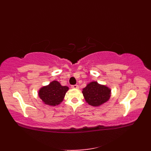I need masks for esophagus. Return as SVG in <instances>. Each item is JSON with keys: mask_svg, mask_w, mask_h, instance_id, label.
Masks as SVG:
<instances>
[{"mask_svg": "<svg viewBox=\"0 0 151 151\" xmlns=\"http://www.w3.org/2000/svg\"><path fill=\"white\" fill-rule=\"evenodd\" d=\"M71 88H72L73 89H78V88H79V86H78V85L75 84V85H73V86H71Z\"/></svg>", "mask_w": 151, "mask_h": 151, "instance_id": "1", "label": "esophagus"}]
</instances>
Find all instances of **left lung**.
Returning a JSON list of instances; mask_svg holds the SVG:
<instances>
[{
    "label": "left lung",
    "mask_w": 151,
    "mask_h": 151,
    "mask_svg": "<svg viewBox=\"0 0 151 151\" xmlns=\"http://www.w3.org/2000/svg\"><path fill=\"white\" fill-rule=\"evenodd\" d=\"M86 102L93 106H99L106 102L111 96V89L97 82H91L82 89Z\"/></svg>",
    "instance_id": "obj_1"
}]
</instances>
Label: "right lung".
<instances>
[{"label":"right lung","mask_w":151,"mask_h":151,"mask_svg":"<svg viewBox=\"0 0 151 151\" xmlns=\"http://www.w3.org/2000/svg\"><path fill=\"white\" fill-rule=\"evenodd\" d=\"M68 90L69 88L67 86H62L60 82L54 81L49 85L41 88L38 95L45 104L55 106L63 101Z\"/></svg>","instance_id":"1"}]
</instances>
